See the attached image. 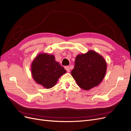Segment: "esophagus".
<instances>
[{
	"instance_id": "1",
	"label": "esophagus",
	"mask_w": 131,
	"mask_h": 131,
	"mask_svg": "<svg viewBox=\"0 0 131 131\" xmlns=\"http://www.w3.org/2000/svg\"><path fill=\"white\" fill-rule=\"evenodd\" d=\"M64 68H65V69H66L68 72H70V68H69V66H65V67H64Z\"/></svg>"
}]
</instances>
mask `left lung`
<instances>
[{
    "instance_id": "1",
    "label": "left lung",
    "mask_w": 131,
    "mask_h": 131,
    "mask_svg": "<svg viewBox=\"0 0 131 131\" xmlns=\"http://www.w3.org/2000/svg\"><path fill=\"white\" fill-rule=\"evenodd\" d=\"M106 71V63L104 58L90 50L76 57L71 74L80 88L89 90L100 84Z\"/></svg>"
}]
</instances>
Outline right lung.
<instances>
[{
	"instance_id": "right-lung-1",
	"label": "right lung",
	"mask_w": 131,
	"mask_h": 131,
	"mask_svg": "<svg viewBox=\"0 0 131 131\" xmlns=\"http://www.w3.org/2000/svg\"><path fill=\"white\" fill-rule=\"evenodd\" d=\"M31 75L35 81L46 89H50L57 83L66 70L55 61L54 56L40 53L35 58L31 66Z\"/></svg>"
}]
</instances>
